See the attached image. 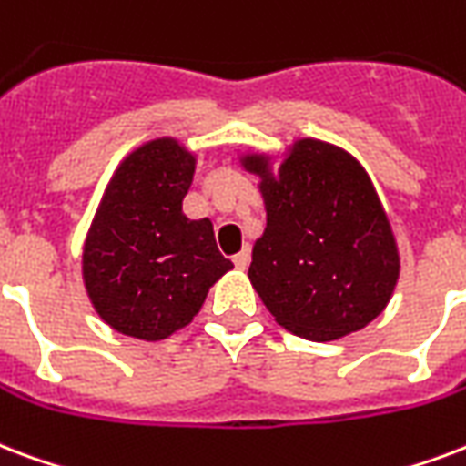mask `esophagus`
I'll list each match as a JSON object with an SVG mask.
<instances>
[{"label":"esophagus","instance_id":"34e87169","mask_svg":"<svg viewBox=\"0 0 466 466\" xmlns=\"http://www.w3.org/2000/svg\"><path fill=\"white\" fill-rule=\"evenodd\" d=\"M248 261H251V251H248V248H241L239 254L234 257V266H237L239 271H244V268H247Z\"/></svg>","mask_w":466,"mask_h":466}]
</instances>
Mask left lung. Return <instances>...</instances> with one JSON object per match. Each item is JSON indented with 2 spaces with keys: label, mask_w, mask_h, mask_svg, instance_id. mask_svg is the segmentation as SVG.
I'll list each match as a JSON object with an SVG mask.
<instances>
[{
  "label": "left lung",
  "mask_w": 466,
  "mask_h": 466,
  "mask_svg": "<svg viewBox=\"0 0 466 466\" xmlns=\"http://www.w3.org/2000/svg\"><path fill=\"white\" fill-rule=\"evenodd\" d=\"M266 173L264 237L254 244L248 279L280 325L329 342L381 315L399 279V251L367 173L342 148L298 141L271 180Z\"/></svg>",
  "instance_id": "obj_1"
}]
</instances>
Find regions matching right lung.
<instances>
[{
  "mask_svg": "<svg viewBox=\"0 0 466 466\" xmlns=\"http://www.w3.org/2000/svg\"><path fill=\"white\" fill-rule=\"evenodd\" d=\"M195 158L158 138L116 168L83 254L85 286L105 322L138 339L186 328L209 286L232 268L212 222L187 219Z\"/></svg>",
  "mask_w": 466,
  "mask_h": 466,
  "instance_id": "right-lung-1",
  "label": "right lung"
}]
</instances>
